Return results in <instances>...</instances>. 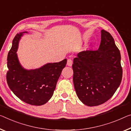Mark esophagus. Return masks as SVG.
Listing matches in <instances>:
<instances>
[{
	"label": "esophagus",
	"instance_id": "esophagus-1",
	"mask_svg": "<svg viewBox=\"0 0 131 131\" xmlns=\"http://www.w3.org/2000/svg\"><path fill=\"white\" fill-rule=\"evenodd\" d=\"M72 63H73V61L71 59H68L67 60V65L68 66H71L72 65Z\"/></svg>",
	"mask_w": 131,
	"mask_h": 131
}]
</instances>
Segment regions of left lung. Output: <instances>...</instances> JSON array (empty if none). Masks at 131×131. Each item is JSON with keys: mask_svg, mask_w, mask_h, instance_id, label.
Returning <instances> with one entry per match:
<instances>
[{"mask_svg": "<svg viewBox=\"0 0 131 131\" xmlns=\"http://www.w3.org/2000/svg\"><path fill=\"white\" fill-rule=\"evenodd\" d=\"M72 67L76 93L87 106H98L107 101L121 82L120 51L112 36L104 30H101L98 50L80 52Z\"/></svg>", "mask_w": 131, "mask_h": 131, "instance_id": "8db88e82", "label": "left lung"}]
</instances>
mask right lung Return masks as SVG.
I'll list each match as a JSON object with an SVG mask.
<instances>
[{
  "label": "right lung",
  "mask_w": 131,
  "mask_h": 131,
  "mask_svg": "<svg viewBox=\"0 0 131 131\" xmlns=\"http://www.w3.org/2000/svg\"><path fill=\"white\" fill-rule=\"evenodd\" d=\"M17 33L13 40L7 55L8 71L6 80L9 87L20 100L32 105H42L53 96L67 59L59 63H48L35 70L22 67L18 60L17 50L23 33Z\"/></svg>",
  "instance_id": "right-lung-1"
}]
</instances>
